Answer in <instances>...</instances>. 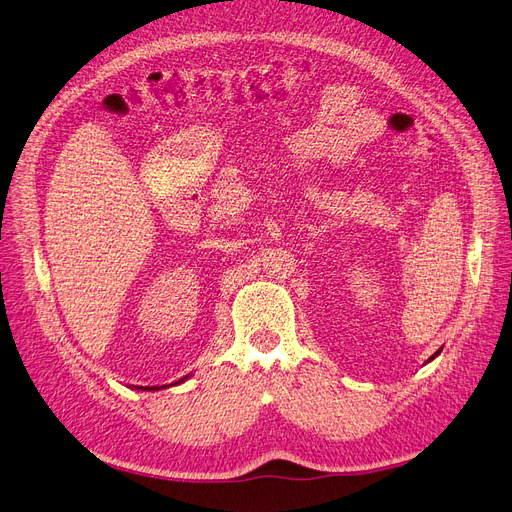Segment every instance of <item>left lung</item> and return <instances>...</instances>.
<instances>
[{
  "label": "left lung",
  "mask_w": 512,
  "mask_h": 512,
  "mask_svg": "<svg viewBox=\"0 0 512 512\" xmlns=\"http://www.w3.org/2000/svg\"><path fill=\"white\" fill-rule=\"evenodd\" d=\"M440 351H443V349H438V351H436V354H434V356H438V354H440ZM434 356H430V360H434ZM430 360H428V362H430Z\"/></svg>",
  "instance_id": "obj_1"
}]
</instances>
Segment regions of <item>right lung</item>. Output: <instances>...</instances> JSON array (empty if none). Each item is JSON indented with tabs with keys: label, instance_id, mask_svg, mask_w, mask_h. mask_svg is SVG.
I'll use <instances>...</instances> for the list:
<instances>
[{
	"label": "right lung",
	"instance_id": "1",
	"mask_svg": "<svg viewBox=\"0 0 512 512\" xmlns=\"http://www.w3.org/2000/svg\"><path fill=\"white\" fill-rule=\"evenodd\" d=\"M186 379H188V375L184 379H180V381L169 383V385H178V383H182ZM169 385H133V387H135V390H148V392H152V390H163V387H169Z\"/></svg>",
	"mask_w": 512,
	"mask_h": 512
}]
</instances>
